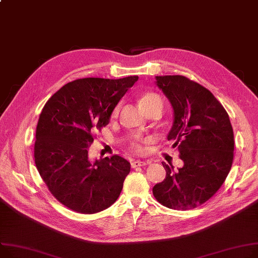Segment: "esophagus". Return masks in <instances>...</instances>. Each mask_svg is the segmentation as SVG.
Instances as JSON below:
<instances>
[{
  "label": "esophagus",
  "mask_w": 258,
  "mask_h": 258,
  "mask_svg": "<svg viewBox=\"0 0 258 258\" xmlns=\"http://www.w3.org/2000/svg\"><path fill=\"white\" fill-rule=\"evenodd\" d=\"M150 164L149 161H134L132 163V167L133 168H136V167H141V166H145V165H148Z\"/></svg>",
  "instance_id": "34e87169"
}]
</instances>
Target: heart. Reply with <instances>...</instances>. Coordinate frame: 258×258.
Segmentation results:
<instances>
[{
    "instance_id": "heart-1",
    "label": "heart",
    "mask_w": 258,
    "mask_h": 258,
    "mask_svg": "<svg viewBox=\"0 0 258 258\" xmlns=\"http://www.w3.org/2000/svg\"><path fill=\"white\" fill-rule=\"evenodd\" d=\"M141 104L143 106V108H147L149 106L152 105H157V104H161L163 105V100L161 98V96L157 93H153V92H148L146 94H144L141 98ZM119 109H120V105H117L113 111H112V118H115L118 116L119 113ZM144 140L140 137H135V138L130 142V148L137 152V153H142L144 151V146H143Z\"/></svg>"
}]
</instances>
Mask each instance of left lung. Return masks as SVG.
<instances>
[{
    "mask_svg": "<svg viewBox=\"0 0 258 258\" xmlns=\"http://www.w3.org/2000/svg\"><path fill=\"white\" fill-rule=\"evenodd\" d=\"M156 80L174 111L167 139L177 147L183 166L174 170L162 162L166 178L152 193L168 209L192 210L212 198L225 181L233 161V130L226 110L200 84L183 76Z\"/></svg>",
    "mask_w": 258,
    "mask_h": 258,
    "instance_id": "left-lung-1",
    "label": "left lung"
}]
</instances>
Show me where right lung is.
<instances>
[{
    "label": "right lung",
    "instance_id": "obj_1",
    "mask_svg": "<svg viewBox=\"0 0 258 258\" xmlns=\"http://www.w3.org/2000/svg\"><path fill=\"white\" fill-rule=\"evenodd\" d=\"M138 76L85 78L64 85L44 105L34 159L49 192L80 214L104 211L117 200L131 164L120 156L91 162L88 148Z\"/></svg>",
    "mask_w": 258,
    "mask_h": 258
}]
</instances>
